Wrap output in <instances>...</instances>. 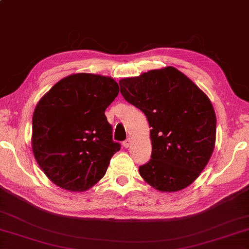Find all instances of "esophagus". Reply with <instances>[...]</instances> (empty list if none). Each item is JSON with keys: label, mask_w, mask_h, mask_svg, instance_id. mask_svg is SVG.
<instances>
[{"label": "esophagus", "mask_w": 249, "mask_h": 249, "mask_svg": "<svg viewBox=\"0 0 249 249\" xmlns=\"http://www.w3.org/2000/svg\"><path fill=\"white\" fill-rule=\"evenodd\" d=\"M131 143H132V140H131V139L129 138V139H126V140L124 141V142L123 144H124V146L125 148H128V147H130Z\"/></svg>", "instance_id": "obj_1"}]
</instances>
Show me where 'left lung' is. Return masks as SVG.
I'll list each match as a JSON object with an SVG mask.
<instances>
[{
  "label": "left lung",
  "instance_id": "left-lung-1",
  "mask_svg": "<svg viewBox=\"0 0 249 249\" xmlns=\"http://www.w3.org/2000/svg\"><path fill=\"white\" fill-rule=\"evenodd\" d=\"M124 100L146 116L152 158L139 168L159 192L192 184L207 166L215 144L214 109L208 96L184 73L168 66L119 81Z\"/></svg>",
  "mask_w": 249,
  "mask_h": 249
}]
</instances>
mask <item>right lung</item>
Instances as JSON below:
<instances>
[{"mask_svg":"<svg viewBox=\"0 0 249 249\" xmlns=\"http://www.w3.org/2000/svg\"><path fill=\"white\" fill-rule=\"evenodd\" d=\"M118 93V83L111 77L80 72L63 78L37 102L32 116V152L55 185L84 192L105 176L120 149L105 116Z\"/></svg>","mask_w":249,"mask_h":249,"instance_id":"obj_1","label":"right lung"}]
</instances>
